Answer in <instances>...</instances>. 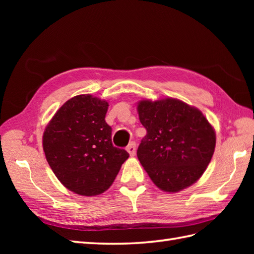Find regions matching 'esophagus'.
Segmentation results:
<instances>
[{
	"label": "esophagus",
	"mask_w": 254,
	"mask_h": 254,
	"mask_svg": "<svg viewBox=\"0 0 254 254\" xmlns=\"http://www.w3.org/2000/svg\"><path fill=\"white\" fill-rule=\"evenodd\" d=\"M127 150L131 156H134L136 153V143L135 142H131L130 144L127 146Z\"/></svg>",
	"instance_id": "obj_1"
}]
</instances>
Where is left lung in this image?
Listing matches in <instances>:
<instances>
[{
  "mask_svg": "<svg viewBox=\"0 0 254 254\" xmlns=\"http://www.w3.org/2000/svg\"><path fill=\"white\" fill-rule=\"evenodd\" d=\"M146 128L137 158L159 189L178 192L193 185L208 166L216 136L196 108L180 100H143L137 106Z\"/></svg>",
  "mask_w": 254,
  "mask_h": 254,
  "instance_id": "obj_1",
  "label": "left lung"
}]
</instances>
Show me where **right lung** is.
<instances>
[{
    "label": "right lung",
    "mask_w": 254,
    "mask_h": 254,
    "mask_svg": "<svg viewBox=\"0 0 254 254\" xmlns=\"http://www.w3.org/2000/svg\"><path fill=\"white\" fill-rule=\"evenodd\" d=\"M107 110L105 100L90 95L73 97L57 111L44 133V150L52 171L79 195L108 190L128 158L126 149L112 145Z\"/></svg>",
    "instance_id": "add662e5"
}]
</instances>
